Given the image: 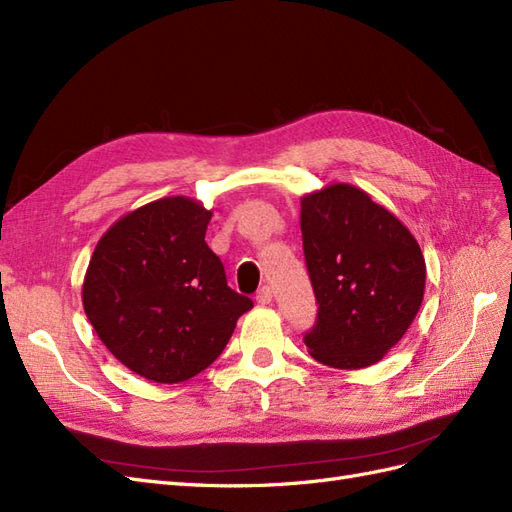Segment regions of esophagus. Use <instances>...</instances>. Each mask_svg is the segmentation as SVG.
Returning a JSON list of instances; mask_svg holds the SVG:
<instances>
[{
    "instance_id": "34e87169",
    "label": "esophagus",
    "mask_w": 512,
    "mask_h": 512,
    "mask_svg": "<svg viewBox=\"0 0 512 512\" xmlns=\"http://www.w3.org/2000/svg\"><path fill=\"white\" fill-rule=\"evenodd\" d=\"M255 298H257L259 305H270V303H272V290H270L268 285H264V287H261V290L257 292Z\"/></svg>"
}]
</instances>
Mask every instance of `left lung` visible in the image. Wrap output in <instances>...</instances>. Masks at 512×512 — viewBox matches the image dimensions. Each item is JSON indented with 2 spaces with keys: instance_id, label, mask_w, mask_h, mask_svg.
<instances>
[{
  "instance_id": "1",
  "label": "left lung",
  "mask_w": 512,
  "mask_h": 512,
  "mask_svg": "<svg viewBox=\"0 0 512 512\" xmlns=\"http://www.w3.org/2000/svg\"><path fill=\"white\" fill-rule=\"evenodd\" d=\"M303 251L318 303L309 355L337 370L381 361L424 300L422 248L402 222L350 183L300 201Z\"/></svg>"
}]
</instances>
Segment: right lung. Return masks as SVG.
I'll use <instances>...</instances> for the list:
<instances>
[{
	"mask_svg": "<svg viewBox=\"0 0 512 512\" xmlns=\"http://www.w3.org/2000/svg\"><path fill=\"white\" fill-rule=\"evenodd\" d=\"M209 218L199 201L168 196L116 220L90 257L86 316L112 355L153 383L209 368L253 307L205 242Z\"/></svg>",
	"mask_w": 512,
	"mask_h": 512,
	"instance_id": "right-lung-1",
	"label": "right lung"
}]
</instances>
